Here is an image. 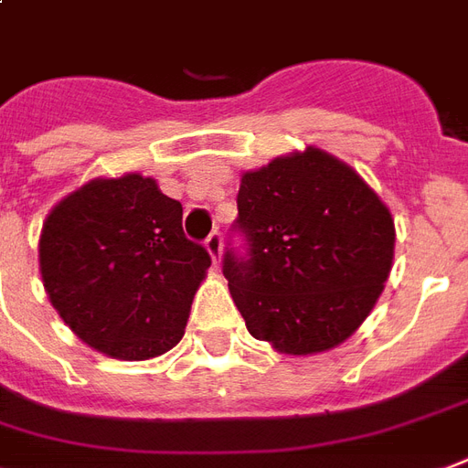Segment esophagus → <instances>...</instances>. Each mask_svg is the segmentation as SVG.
Instances as JSON below:
<instances>
[{
  "label": "esophagus",
  "mask_w": 468,
  "mask_h": 468,
  "mask_svg": "<svg viewBox=\"0 0 468 468\" xmlns=\"http://www.w3.org/2000/svg\"><path fill=\"white\" fill-rule=\"evenodd\" d=\"M206 250H208L210 260L218 265L220 255H223V235H220L218 230H213V233L208 235V240H206Z\"/></svg>",
  "instance_id": "esophagus-1"
}]
</instances>
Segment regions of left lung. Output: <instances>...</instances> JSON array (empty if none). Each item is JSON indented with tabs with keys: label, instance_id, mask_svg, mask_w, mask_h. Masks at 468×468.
<instances>
[{
	"label": "left lung",
	"instance_id": "left-lung-1",
	"mask_svg": "<svg viewBox=\"0 0 468 468\" xmlns=\"http://www.w3.org/2000/svg\"><path fill=\"white\" fill-rule=\"evenodd\" d=\"M248 255L223 274L245 326L277 353L312 356L351 338L383 294L395 220L358 171L319 147L242 171Z\"/></svg>",
	"mask_w": 468,
	"mask_h": 468
}]
</instances>
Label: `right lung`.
Returning a JSON list of instances; mask_svg holds the SVG:
<instances>
[{"label":"right lung","mask_w":468,"mask_h":468,"mask_svg":"<svg viewBox=\"0 0 468 468\" xmlns=\"http://www.w3.org/2000/svg\"><path fill=\"white\" fill-rule=\"evenodd\" d=\"M181 218V203L142 174L90 178L48 210L38 270L48 302L83 344L149 361L181 341L210 267Z\"/></svg>","instance_id":"add662e5"}]
</instances>
